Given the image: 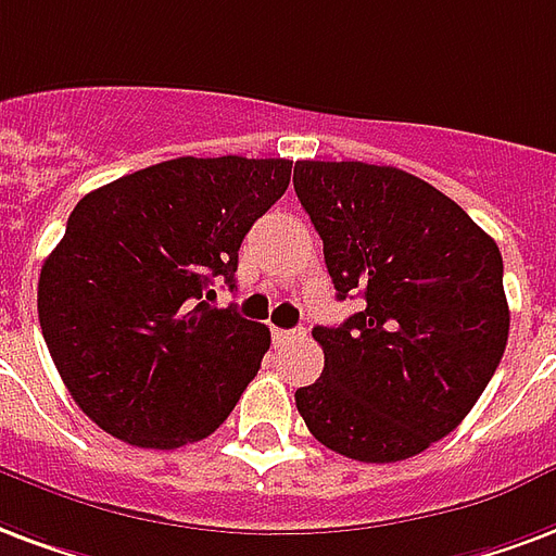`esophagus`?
I'll return each mask as SVG.
<instances>
[{"mask_svg":"<svg viewBox=\"0 0 556 556\" xmlns=\"http://www.w3.org/2000/svg\"><path fill=\"white\" fill-rule=\"evenodd\" d=\"M306 336V330H274V341H294V339H303Z\"/></svg>","mask_w":556,"mask_h":556,"instance_id":"esophagus-1","label":"esophagus"}]
</instances>
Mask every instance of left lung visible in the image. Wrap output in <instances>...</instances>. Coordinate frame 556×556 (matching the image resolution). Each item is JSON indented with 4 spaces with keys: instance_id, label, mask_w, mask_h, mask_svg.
<instances>
[{
    "instance_id": "left-lung-1",
    "label": "left lung",
    "mask_w": 556,
    "mask_h": 556,
    "mask_svg": "<svg viewBox=\"0 0 556 556\" xmlns=\"http://www.w3.org/2000/svg\"><path fill=\"white\" fill-rule=\"evenodd\" d=\"M294 191L344 300L315 327L324 374L294 392L309 433L359 463H397L454 430L509 336L504 262L492 238L425 179L365 162H298Z\"/></svg>"
}]
</instances>
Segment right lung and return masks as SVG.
I'll return each mask as SVG.
<instances>
[{"mask_svg":"<svg viewBox=\"0 0 556 556\" xmlns=\"http://www.w3.org/2000/svg\"><path fill=\"white\" fill-rule=\"evenodd\" d=\"M291 182L289 159H170L81 197L40 267V330L73 401L138 447H182L224 425L270 330L215 309L238 247Z\"/></svg>","mask_w":556,"mask_h":556,"instance_id":"right-lung-1","label":"right lung"}]
</instances>
